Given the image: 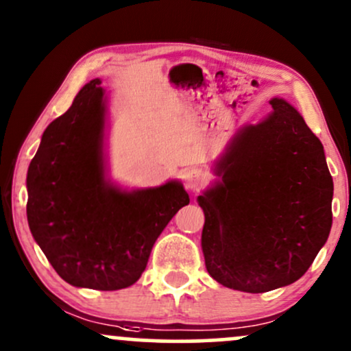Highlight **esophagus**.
I'll use <instances>...</instances> for the list:
<instances>
[{
    "label": "esophagus",
    "instance_id": "34e87169",
    "mask_svg": "<svg viewBox=\"0 0 351 351\" xmlns=\"http://www.w3.org/2000/svg\"><path fill=\"white\" fill-rule=\"evenodd\" d=\"M183 181H184V186L188 189H198L201 184H203L204 175L203 171L198 170V168H189V170L184 171Z\"/></svg>",
    "mask_w": 351,
    "mask_h": 351
}]
</instances>
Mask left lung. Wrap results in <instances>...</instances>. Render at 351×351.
Here are the masks:
<instances>
[{
    "label": "left lung",
    "instance_id": "obj_1",
    "mask_svg": "<svg viewBox=\"0 0 351 351\" xmlns=\"http://www.w3.org/2000/svg\"><path fill=\"white\" fill-rule=\"evenodd\" d=\"M245 125L215 163L219 181L198 196L209 276L263 293L299 280L327 243L333 180L324 145L284 99Z\"/></svg>",
    "mask_w": 351,
    "mask_h": 351
}]
</instances>
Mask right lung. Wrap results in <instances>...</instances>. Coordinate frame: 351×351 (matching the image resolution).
I'll return each instance as SVG.
<instances>
[{
  "mask_svg": "<svg viewBox=\"0 0 351 351\" xmlns=\"http://www.w3.org/2000/svg\"><path fill=\"white\" fill-rule=\"evenodd\" d=\"M100 84H86L44 130L27 168L26 213L34 241L67 284L119 291L140 279L156 237L189 196L178 181L122 191L106 180Z\"/></svg>",
  "mask_w": 351,
  "mask_h": 351,
  "instance_id": "1",
  "label": "right lung"
}]
</instances>
